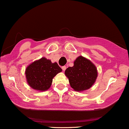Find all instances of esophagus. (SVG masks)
Returning a JSON list of instances; mask_svg holds the SVG:
<instances>
[{
	"label": "esophagus",
	"instance_id": "esophagus-1",
	"mask_svg": "<svg viewBox=\"0 0 129 129\" xmlns=\"http://www.w3.org/2000/svg\"><path fill=\"white\" fill-rule=\"evenodd\" d=\"M62 70H63V71H65L66 69V66H62Z\"/></svg>",
	"mask_w": 129,
	"mask_h": 129
}]
</instances>
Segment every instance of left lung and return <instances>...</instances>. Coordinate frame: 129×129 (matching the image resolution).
<instances>
[{
    "instance_id": "obj_1",
    "label": "left lung",
    "mask_w": 129,
    "mask_h": 129,
    "mask_svg": "<svg viewBox=\"0 0 129 129\" xmlns=\"http://www.w3.org/2000/svg\"><path fill=\"white\" fill-rule=\"evenodd\" d=\"M95 66L87 58L79 56L74 62V66L65 71L71 87L74 90L80 92L90 89L97 77Z\"/></svg>"
}]
</instances>
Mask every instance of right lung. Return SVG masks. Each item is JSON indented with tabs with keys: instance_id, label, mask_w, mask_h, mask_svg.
Segmentation results:
<instances>
[{
	"instance_id": "add662e5",
	"label": "right lung",
	"mask_w": 129,
	"mask_h": 129,
	"mask_svg": "<svg viewBox=\"0 0 129 129\" xmlns=\"http://www.w3.org/2000/svg\"><path fill=\"white\" fill-rule=\"evenodd\" d=\"M62 69L57 62L52 63L50 60L42 57L34 61L25 69V77L29 86L39 91L47 90L50 87L52 79Z\"/></svg>"
}]
</instances>
